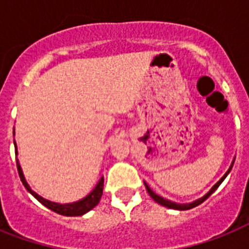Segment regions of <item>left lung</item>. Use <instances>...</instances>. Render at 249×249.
Wrapping results in <instances>:
<instances>
[{"label": "left lung", "instance_id": "8db88e82", "mask_svg": "<svg viewBox=\"0 0 249 249\" xmlns=\"http://www.w3.org/2000/svg\"><path fill=\"white\" fill-rule=\"evenodd\" d=\"M231 168H232V165L230 166V169H229L228 172H226V173H225V176H224V177L221 178L220 181L217 182L216 185L213 186L212 189L209 190V193H208V194H205L204 196L201 197V199H197V200L193 201V203H190V204H177V203H173V201H169V200H166V199H164V197L159 196V195H158V194H155V193H154V191H152V190L150 189V187H148L147 185H146V183H144V185H146V189H147V193L150 194V196H151L152 199H154V200L156 201V203H159V204L164 205V207H168V208H172V209H178V211H187V209H191V208H194V207H196V205L201 204V203H203V201H204V200H207V199H208V197L211 196V195H212V194L214 193V191H216V190H217V187H218V186H220L221 183H222V181H224L225 178H226V176H228V174H229V172H230V170H231Z\"/></svg>", "mask_w": 249, "mask_h": 249}]
</instances>
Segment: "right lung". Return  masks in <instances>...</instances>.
Wrapping results in <instances>:
<instances>
[{"mask_svg": "<svg viewBox=\"0 0 249 249\" xmlns=\"http://www.w3.org/2000/svg\"><path fill=\"white\" fill-rule=\"evenodd\" d=\"M17 168L18 173H19V177H20L23 185L29 193L32 194L33 196L36 197L37 200L40 201L41 204H44L45 207H48L49 209H52L53 212L58 213V214H63V216H83L86 212H89L90 209H93L95 205L99 203L102 197V194H103V182H105V178L102 177L99 179V182L95 186V189L91 191V193L88 195L86 197L81 199L79 201H75V203H71V204H58V203H54V201H49L46 199H44L40 195H37L35 191L31 190V187L28 186L27 181H25L24 176H23V172H21V168L19 165V163L17 161Z\"/></svg>", "mask_w": 249, "mask_h": 249, "instance_id": "right-lung-1", "label": "right lung"}]
</instances>
